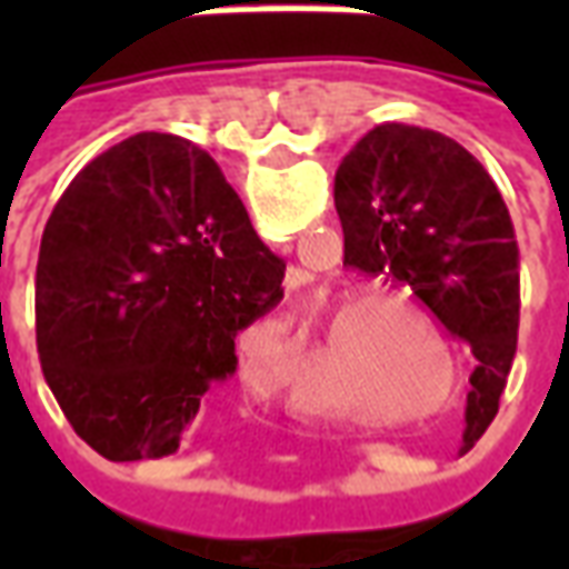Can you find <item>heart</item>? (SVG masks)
Returning <instances> with one entry per match:
<instances>
[{"mask_svg": "<svg viewBox=\"0 0 569 569\" xmlns=\"http://www.w3.org/2000/svg\"><path fill=\"white\" fill-rule=\"evenodd\" d=\"M411 326L448 357V347L427 310L408 296L390 289H366L335 310L326 326V345L338 347L347 338L362 353V378L375 393L396 406H415L436 393L441 375L436 359H429ZM289 399L305 411H359L357 402H347L326 393L317 383H296Z\"/></svg>", "mask_w": 569, "mask_h": 569, "instance_id": "b5f03b06", "label": "heart"}]
</instances>
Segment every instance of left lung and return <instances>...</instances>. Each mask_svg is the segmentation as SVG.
<instances>
[{"instance_id":"8db88e82","label":"left lung","mask_w":569,"mask_h":569,"mask_svg":"<svg viewBox=\"0 0 569 569\" xmlns=\"http://www.w3.org/2000/svg\"><path fill=\"white\" fill-rule=\"evenodd\" d=\"M345 264L408 286L478 359L466 445L497 418L518 347V243L488 170L436 130L378 124L335 173Z\"/></svg>"}]
</instances>
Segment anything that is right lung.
I'll use <instances>...</instances> for the list:
<instances>
[{"label":"right lung","mask_w":569,"mask_h":569,"mask_svg":"<svg viewBox=\"0 0 569 569\" xmlns=\"http://www.w3.org/2000/svg\"><path fill=\"white\" fill-rule=\"evenodd\" d=\"M283 273L194 142L137 133L97 154L57 200L36 268L39 362L79 439L116 463L173 453Z\"/></svg>","instance_id":"1"}]
</instances>
